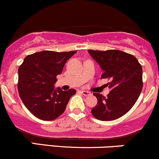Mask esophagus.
Returning <instances> with one entry per match:
<instances>
[{
    "label": "esophagus",
    "instance_id": "34e87169",
    "mask_svg": "<svg viewBox=\"0 0 159 159\" xmlns=\"http://www.w3.org/2000/svg\"><path fill=\"white\" fill-rule=\"evenodd\" d=\"M81 93L85 96H90V95H91V93L89 92V91H85V90H82Z\"/></svg>",
    "mask_w": 159,
    "mask_h": 159
}]
</instances>
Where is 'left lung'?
<instances>
[{"instance_id":"8db88e82","label":"left lung","mask_w":159,"mask_h":159,"mask_svg":"<svg viewBox=\"0 0 159 159\" xmlns=\"http://www.w3.org/2000/svg\"><path fill=\"white\" fill-rule=\"evenodd\" d=\"M104 71L102 78H108L111 89L107 97L95 93L97 105L91 110L96 119L110 121L125 115L139 97L143 88L142 66L132 54L120 50H88Z\"/></svg>"}]
</instances>
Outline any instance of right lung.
Listing matches in <instances>:
<instances>
[{
    "mask_svg": "<svg viewBox=\"0 0 159 159\" xmlns=\"http://www.w3.org/2000/svg\"><path fill=\"white\" fill-rule=\"evenodd\" d=\"M77 51H43L27 55L19 68L18 90L25 107L40 120H54L64 112L69 98L76 93L70 89H54L57 75Z\"/></svg>",
    "mask_w": 159,
    "mask_h": 159,
    "instance_id": "obj_1",
    "label": "right lung"
}]
</instances>
